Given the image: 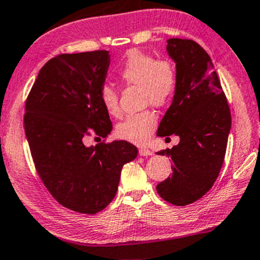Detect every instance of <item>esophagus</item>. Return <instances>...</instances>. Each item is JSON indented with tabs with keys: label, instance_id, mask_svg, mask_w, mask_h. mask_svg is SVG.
<instances>
[{
	"label": "esophagus",
	"instance_id": "obj_1",
	"mask_svg": "<svg viewBox=\"0 0 260 260\" xmlns=\"http://www.w3.org/2000/svg\"><path fill=\"white\" fill-rule=\"evenodd\" d=\"M153 152L149 149H146V147H141V149H139V154L140 156H151Z\"/></svg>",
	"mask_w": 260,
	"mask_h": 260
}]
</instances>
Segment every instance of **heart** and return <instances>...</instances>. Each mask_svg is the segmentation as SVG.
I'll use <instances>...</instances> for the list:
<instances>
[{"mask_svg": "<svg viewBox=\"0 0 260 260\" xmlns=\"http://www.w3.org/2000/svg\"><path fill=\"white\" fill-rule=\"evenodd\" d=\"M119 78L127 86H138L143 106L162 108L170 103L177 88V70L170 58H156L149 52L132 50L119 70ZM102 106L111 116H120L119 92L110 85L100 91ZM157 126V115L151 110L128 115L116 126L120 139L144 145Z\"/></svg>", "mask_w": 260, "mask_h": 260, "instance_id": "obj_1", "label": "heart"}]
</instances>
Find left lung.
<instances>
[{
	"mask_svg": "<svg viewBox=\"0 0 260 260\" xmlns=\"http://www.w3.org/2000/svg\"><path fill=\"white\" fill-rule=\"evenodd\" d=\"M177 70L172 106L157 136L180 137L159 151L173 160V173L157 185L160 198L176 206L192 204L211 189L224 162L231 109L209 54L192 39L170 38L167 45Z\"/></svg>",
	"mask_w": 260,
	"mask_h": 260,
	"instance_id": "obj_1",
	"label": "left lung"
}]
</instances>
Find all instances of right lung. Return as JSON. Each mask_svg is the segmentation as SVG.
Masks as SVG:
<instances>
[{
  "instance_id": "right-lung-1",
  "label": "right lung",
  "mask_w": 260,
  "mask_h": 260,
  "mask_svg": "<svg viewBox=\"0 0 260 260\" xmlns=\"http://www.w3.org/2000/svg\"><path fill=\"white\" fill-rule=\"evenodd\" d=\"M110 55L107 50L57 55L42 67L25 103L24 128L39 177L58 204L79 213L102 211L114 199L124 164L137 157L128 141L107 138L113 129L102 106Z\"/></svg>"
}]
</instances>
